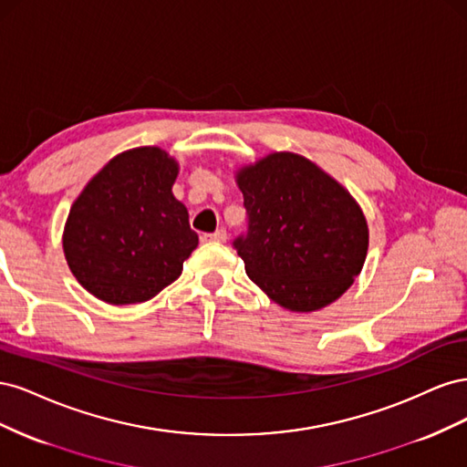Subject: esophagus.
Returning <instances> with one entry per match:
<instances>
[{
	"mask_svg": "<svg viewBox=\"0 0 467 467\" xmlns=\"http://www.w3.org/2000/svg\"><path fill=\"white\" fill-rule=\"evenodd\" d=\"M225 239H228V234H225L223 230H218L214 234H204L202 235V242H216V244H223Z\"/></svg>",
	"mask_w": 467,
	"mask_h": 467,
	"instance_id": "1",
	"label": "esophagus"
}]
</instances>
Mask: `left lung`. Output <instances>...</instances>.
I'll return each instance as SVG.
<instances>
[{"label": "left lung", "instance_id": "1", "mask_svg": "<svg viewBox=\"0 0 467 467\" xmlns=\"http://www.w3.org/2000/svg\"><path fill=\"white\" fill-rule=\"evenodd\" d=\"M247 235L234 247L247 276L280 307L316 312L350 288L368 253V223L352 194L300 153L239 167Z\"/></svg>", "mask_w": 467, "mask_h": 467}]
</instances>
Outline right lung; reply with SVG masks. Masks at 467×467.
<instances>
[{"label": "right lung", "instance_id": "obj_1", "mask_svg": "<svg viewBox=\"0 0 467 467\" xmlns=\"http://www.w3.org/2000/svg\"><path fill=\"white\" fill-rule=\"evenodd\" d=\"M179 163L158 146L115 155L79 192L64 225L69 271L112 306L148 302L181 276L199 245L173 196Z\"/></svg>", "mask_w": 467, "mask_h": 467}]
</instances>
